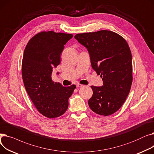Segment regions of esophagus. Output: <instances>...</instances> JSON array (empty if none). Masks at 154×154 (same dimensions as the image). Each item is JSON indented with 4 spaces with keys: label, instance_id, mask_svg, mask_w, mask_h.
<instances>
[{
    "label": "esophagus",
    "instance_id": "34e87169",
    "mask_svg": "<svg viewBox=\"0 0 154 154\" xmlns=\"http://www.w3.org/2000/svg\"><path fill=\"white\" fill-rule=\"evenodd\" d=\"M84 86V85H82V84H76V87H83Z\"/></svg>",
    "mask_w": 154,
    "mask_h": 154
}]
</instances>
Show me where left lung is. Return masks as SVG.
<instances>
[{"label": "left lung", "instance_id": "left-lung-1", "mask_svg": "<svg viewBox=\"0 0 154 154\" xmlns=\"http://www.w3.org/2000/svg\"><path fill=\"white\" fill-rule=\"evenodd\" d=\"M74 37L87 48L92 67L103 80L102 87H91L93 95L88 106L99 115H112L122 107L131 88L130 47L122 36L110 30L78 34Z\"/></svg>", "mask_w": 154, "mask_h": 154}]
</instances>
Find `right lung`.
<instances>
[{"label":"right lung","mask_w":154,"mask_h":154,"mask_svg":"<svg viewBox=\"0 0 154 154\" xmlns=\"http://www.w3.org/2000/svg\"><path fill=\"white\" fill-rule=\"evenodd\" d=\"M72 34L43 31L32 37L24 50L22 75L26 90L37 110L48 118L63 115L75 85L63 87L52 80L54 67L60 62L64 45Z\"/></svg>","instance_id":"right-lung-1"}]
</instances>
